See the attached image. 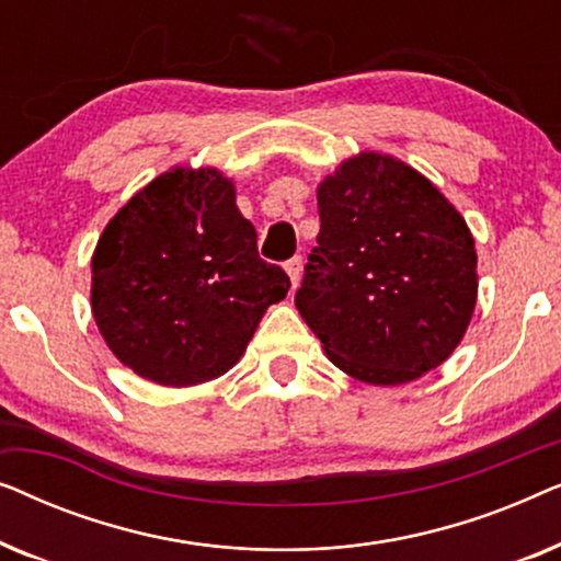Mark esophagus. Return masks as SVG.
Segmentation results:
<instances>
[{"instance_id": "34e87169", "label": "esophagus", "mask_w": 561, "mask_h": 561, "mask_svg": "<svg viewBox=\"0 0 561 561\" xmlns=\"http://www.w3.org/2000/svg\"><path fill=\"white\" fill-rule=\"evenodd\" d=\"M283 267H286V273H288V278H290V286H298V280H301V267H304V263H301V257H290L288 260V263L286 265H283Z\"/></svg>"}]
</instances>
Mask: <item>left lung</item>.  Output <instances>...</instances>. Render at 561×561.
<instances>
[{"label":"left lung","mask_w":561,"mask_h":561,"mask_svg":"<svg viewBox=\"0 0 561 561\" xmlns=\"http://www.w3.org/2000/svg\"><path fill=\"white\" fill-rule=\"evenodd\" d=\"M321 229L296 309L329 359L370 386L439 367L478 301V252L462 214L403 160H344L317 191Z\"/></svg>","instance_id":"8db88e82"}]
</instances>
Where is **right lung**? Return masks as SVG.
Returning a JSON list of instances; mask_svg holds the SVG:
<instances>
[{"mask_svg": "<svg viewBox=\"0 0 561 561\" xmlns=\"http://www.w3.org/2000/svg\"><path fill=\"white\" fill-rule=\"evenodd\" d=\"M290 288L214 168H171L129 198L91 257V311L122 365L158 386L225 375Z\"/></svg>", "mask_w": 561, "mask_h": 561, "instance_id": "obj_1", "label": "right lung"}]
</instances>
